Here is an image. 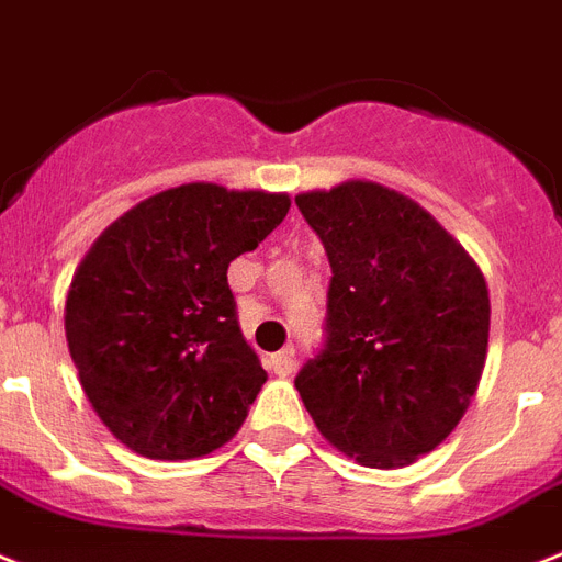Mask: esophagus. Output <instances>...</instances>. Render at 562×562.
Masks as SVG:
<instances>
[{"mask_svg":"<svg viewBox=\"0 0 562 562\" xmlns=\"http://www.w3.org/2000/svg\"><path fill=\"white\" fill-rule=\"evenodd\" d=\"M267 364H270V370L276 375H290L292 370H295V350H292V347H284V350L272 353L270 359H267Z\"/></svg>","mask_w":562,"mask_h":562,"instance_id":"esophagus-1","label":"esophagus"}]
</instances>
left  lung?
Masks as SVG:
<instances>
[{"label":"left lung","instance_id":"8db88e82","mask_svg":"<svg viewBox=\"0 0 562 562\" xmlns=\"http://www.w3.org/2000/svg\"><path fill=\"white\" fill-rule=\"evenodd\" d=\"M295 206L330 261L324 341L299 370L315 428L368 468L434 451L465 414L488 350L476 263L405 194L356 180Z\"/></svg>","mask_w":562,"mask_h":562}]
</instances>
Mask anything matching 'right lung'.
I'll use <instances>...</instances> for the list:
<instances>
[{
	"instance_id": "right-lung-1",
	"label": "right lung",
	"mask_w": 562,
	"mask_h": 562,
	"mask_svg": "<svg viewBox=\"0 0 562 562\" xmlns=\"http://www.w3.org/2000/svg\"><path fill=\"white\" fill-rule=\"evenodd\" d=\"M286 212V194L187 183L125 212L86 255L65 338L88 402L132 451L198 459L238 434L267 370L226 270Z\"/></svg>"
}]
</instances>
